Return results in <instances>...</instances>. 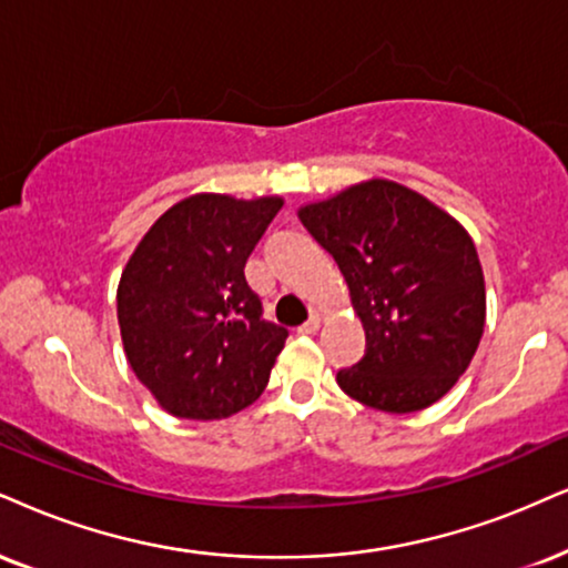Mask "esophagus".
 I'll return each mask as SVG.
<instances>
[{"label":"esophagus","instance_id":"1","mask_svg":"<svg viewBox=\"0 0 568 568\" xmlns=\"http://www.w3.org/2000/svg\"><path fill=\"white\" fill-rule=\"evenodd\" d=\"M318 328H321V316H318V313H313V316L307 318L305 324L297 328V332H300V334H316Z\"/></svg>","mask_w":568,"mask_h":568}]
</instances>
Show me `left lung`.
<instances>
[{"instance_id":"8db88e82","label":"left lung","mask_w":568,"mask_h":568,"mask_svg":"<svg viewBox=\"0 0 568 568\" xmlns=\"http://www.w3.org/2000/svg\"><path fill=\"white\" fill-rule=\"evenodd\" d=\"M366 328V355L337 384L368 408L413 413L458 382L485 332V276L471 236L395 181H363L305 205Z\"/></svg>"}]
</instances>
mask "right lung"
<instances>
[{
  "label": "right lung",
  "instance_id": "right-lung-1",
  "mask_svg": "<svg viewBox=\"0 0 568 568\" xmlns=\"http://www.w3.org/2000/svg\"><path fill=\"white\" fill-rule=\"evenodd\" d=\"M278 210V197L194 194L160 215L125 265V358L173 416L226 418L268 384L290 332L263 318L244 263Z\"/></svg>",
  "mask_w": 568,
  "mask_h": 568
}]
</instances>
